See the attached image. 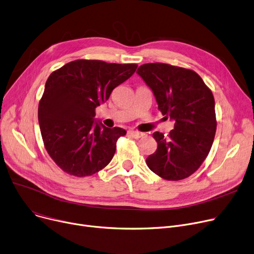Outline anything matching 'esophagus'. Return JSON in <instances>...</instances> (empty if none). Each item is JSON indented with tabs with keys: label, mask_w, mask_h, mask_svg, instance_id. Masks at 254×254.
I'll use <instances>...</instances> for the list:
<instances>
[{
	"label": "esophagus",
	"mask_w": 254,
	"mask_h": 254,
	"mask_svg": "<svg viewBox=\"0 0 254 254\" xmlns=\"http://www.w3.org/2000/svg\"><path fill=\"white\" fill-rule=\"evenodd\" d=\"M128 134L130 136H132V137H134V138H140V137H142L144 134L143 133H141V132H138V131H134V130H129L128 131Z\"/></svg>",
	"instance_id": "34e87169"
}]
</instances>
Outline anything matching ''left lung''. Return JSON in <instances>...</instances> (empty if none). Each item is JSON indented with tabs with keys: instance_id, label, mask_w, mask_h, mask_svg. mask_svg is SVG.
<instances>
[{
	"instance_id": "1",
	"label": "left lung",
	"mask_w": 254,
	"mask_h": 254,
	"mask_svg": "<svg viewBox=\"0 0 254 254\" xmlns=\"http://www.w3.org/2000/svg\"><path fill=\"white\" fill-rule=\"evenodd\" d=\"M137 73L152 89L161 113L174 121L168 137L155 132L157 151L146 165L166 181L191 175L210 152L216 131L215 102L211 90L191 69L167 64H145Z\"/></svg>"
}]
</instances>
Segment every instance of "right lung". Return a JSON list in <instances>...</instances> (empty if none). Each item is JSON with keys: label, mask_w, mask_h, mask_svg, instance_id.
I'll list each match as a JSON object with an SVG mask.
<instances>
[{"label": "right lung", "mask_w": 254, "mask_h": 254, "mask_svg": "<svg viewBox=\"0 0 254 254\" xmlns=\"http://www.w3.org/2000/svg\"><path fill=\"white\" fill-rule=\"evenodd\" d=\"M137 64L78 59L53 71L39 102L38 118L46 151L64 172L84 177L113 159L122 128L95 121V109L129 79Z\"/></svg>", "instance_id": "right-lung-1"}]
</instances>
